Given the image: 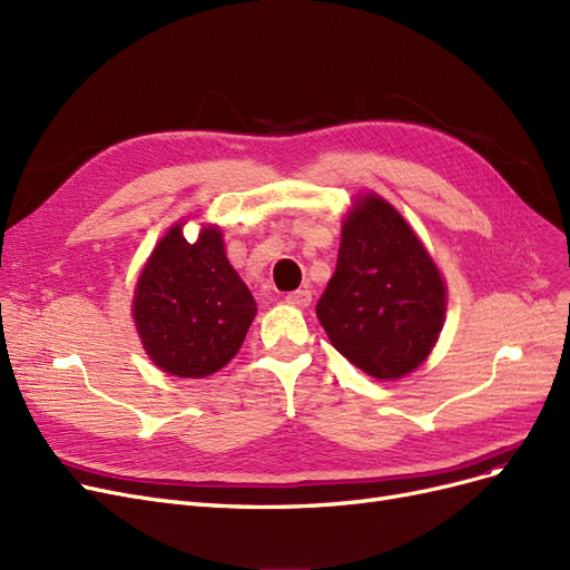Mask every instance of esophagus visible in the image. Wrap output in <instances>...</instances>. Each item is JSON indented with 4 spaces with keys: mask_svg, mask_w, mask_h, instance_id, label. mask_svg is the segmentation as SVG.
Returning a JSON list of instances; mask_svg holds the SVG:
<instances>
[{
    "mask_svg": "<svg viewBox=\"0 0 570 570\" xmlns=\"http://www.w3.org/2000/svg\"><path fill=\"white\" fill-rule=\"evenodd\" d=\"M289 304H297V306H308L312 304V289H295L287 295Z\"/></svg>",
    "mask_w": 570,
    "mask_h": 570,
    "instance_id": "34e87169",
    "label": "esophagus"
}]
</instances>
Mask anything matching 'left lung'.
Returning a JSON list of instances; mask_svg holds the SVG:
<instances>
[{
	"label": "left lung",
	"mask_w": 570,
	"mask_h": 570,
	"mask_svg": "<svg viewBox=\"0 0 570 570\" xmlns=\"http://www.w3.org/2000/svg\"><path fill=\"white\" fill-rule=\"evenodd\" d=\"M444 306V283L409 223L381 197L356 202L316 304L333 347L377 381L402 377L433 350Z\"/></svg>",
	"instance_id": "obj_1"
}]
</instances>
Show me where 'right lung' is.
Listing matches in <instances>:
<instances>
[{"mask_svg":"<svg viewBox=\"0 0 570 570\" xmlns=\"http://www.w3.org/2000/svg\"><path fill=\"white\" fill-rule=\"evenodd\" d=\"M256 314L252 292L235 273L216 228L187 243L180 226L149 256L132 316L147 354L161 371L204 377L239 352Z\"/></svg>","mask_w":570,"mask_h":570,"instance_id":"right-lung-1","label":"right lung"}]
</instances>
